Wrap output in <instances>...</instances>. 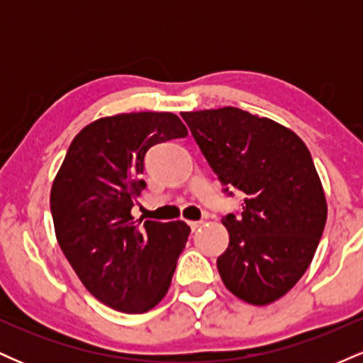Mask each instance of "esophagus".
<instances>
[{"label": "esophagus", "instance_id": "esophagus-1", "mask_svg": "<svg viewBox=\"0 0 363 363\" xmlns=\"http://www.w3.org/2000/svg\"><path fill=\"white\" fill-rule=\"evenodd\" d=\"M203 223H205V222H203V220H199V222H189V227H191V230H198V228L199 227H201V225Z\"/></svg>", "mask_w": 363, "mask_h": 363}]
</instances>
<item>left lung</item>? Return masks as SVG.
<instances>
[{"label":"left lung","mask_w":363,"mask_h":363,"mask_svg":"<svg viewBox=\"0 0 363 363\" xmlns=\"http://www.w3.org/2000/svg\"><path fill=\"white\" fill-rule=\"evenodd\" d=\"M223 193L245 194L228 213V247L216 259L228 290L252 306L272 303L309 268L328 205L306 143L289 128L237 107L182 112Z\"/></svg>","instance_id":"obj_1"}]
</instances>
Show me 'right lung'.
Segmentation results:
<instances>
[{
    "mask_svg": "<svg viewBox=\"0 0 363 363\" xmlns=\"http://www.w3.org/2000/svg\"><path fill=\"white\" fill-rule=\"evenodd\" d=\"M172 112H129L94 121L74 136L52 182L57 242L85 289L112 309L141 314L167 294L191 228L133 222L153 145L184 138Z\"/></svg>",
    "mask_w": 363,
    "mask_h": 363,
    "instance_id": "add662e5",
    "label": "right lung"
}]
</instances>
